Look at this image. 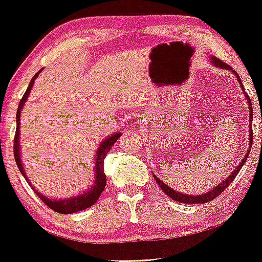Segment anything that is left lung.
Instances as JSON below:
<instances>
[{
  "instance_id": "obj_1",
  "label": "left lung",
  "mask_w": 262,
  "mask_h": 262,
  "mask_svg": "<svg viewBox=\"0 0 262 262\" xmlns=\"http://www.w3.org/2000/svg\"><path fill=\"white\" fill-rule=\"evenodd\" d=\"M209 59L211 60V63L213 66H216L218 68H223V70H228V71H231L233 73V74L235 75V78H237L238 82H239V85L240 88H242V91L244 93V95H245V98L246 101L248 103V109H250V119H248V124H250V128H248V135H250V137H248V139H250V143H248V146H250V148L252 147V143H253V130H252V119H253V109H252V103H251V98L250 96L247 95V93L245 92V89H244V85L242 83V80H240L238 73L233 71V68L226 65L225 62H223L222 60H220L216 57H212V55H210ZM250 148L247 149V152L245 154V157L243 158V160L239 162V165L235 167L234 170L231 173L228 178H226L225 180H223V181L221 183H218L217 186H215L212 188V189H210L209 191L204 192V194L202 195H187V194H182V192H179L177 190H174L173 188H170L169 186H167V184L165 182H162L161 180L156 177V175L153 174V178L154 180H156L157 183L159 184L160 188L162 190L165 191V194L167 196H169L171 200L177 201V202H180V203H187V204H200V203H207V202H210V201H212L213 199H216V197L222 194L223 191H224L226 188H228L229 184L233 181V179L237 177V174L239 173V170L242 169V167L244 166V164H245L246 160H247V157L248 154H250Z\"/></svg>"
}]
</instances>
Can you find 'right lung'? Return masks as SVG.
<instances>
[{
  "instance_id": "add662e5",
  "label": "right lung",
  "mask_w": 262,
  "mask_h": 262,
  "mask_svg": "<svg viewBox=\"0 0 262 262\" xmlns=\"http://www.w3.org/2000/svg\"><path fill=\"white\" fill-rule=\"evenodd\" d=\"M42 71V68L40 71H38L36 74H34L33 78L31 79L29 83V87L27 89V92L24 93V95L22 97V100L19 101L18 104V109H17V114H16V134H15V139H14V156H15V160L17 167L24 179L27 180V182L33 188L34 192H36L37 196H39V199L44 202L47 207L51 208L53 211H57L59 213H74V212H79L81 210H84L89 207H92L93 204L96 203V201L98 200V197L102 194V191L104 190L105 184H106V177L104 173V169H103V166H104V159L106 157V154L110 151V148L114 146V144L117 141V139L121 137V134H114L109 137H106L104 140L101 141V144L98 145V147L96 149L95 153V164H94V170H95V179H94L93 183L91 184V187L88 189H85L84 192H81L80 195L70 197V199H49L45 195H41L39 191L34 189V187L30 183V180L28 179L27 175H25L24 171V166L22 162V158H20V143H19V124H20V113H22V109L27 102L28 97L30 95V92L33 87L34 80L37 79V76L39 75V73Z\"/></svg>"
}]
</instances>
